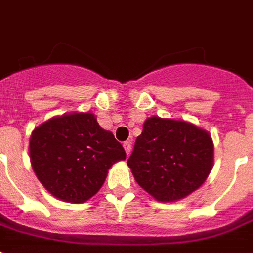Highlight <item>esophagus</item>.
Here are the masks:
<instances>
[{"label":"esophagus","mask_w":253,"mask_h":253,"mask_svg":"<svg viewBox=\"0 0 253 253\" xmlns=\"http://www.w3.org/2000/svg\"><path fill=\"white\" fill-rule=\"evenodd\" d=\"M123 148H125V151H126L127 155H130V152H131V142H130V140H126V142L123 143Z\"/></svg>","instance_id":"34e87169"}]
</instances>
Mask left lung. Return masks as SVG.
Instances as JSON below:
<instances>
[{"label": "left lung", "mask_w": 253, "mask_h": 253, "mask_svg": "<svg viewBox=\"0 0 253 253\" xmlns=\"http://www.w3.org/2000/svg\"><path fill=\"white\" fill-rule=\"evenodd\" d=\"M213 144L207 131L191 123L148 118L127 165L136 183L159 202L190 195L207 179Z\"/></svg>", "instance_id": "left-lung-1"}]
</instances>
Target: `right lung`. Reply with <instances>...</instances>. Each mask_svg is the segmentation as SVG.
<instances>
[{
  "label": "right lung",
  "instance_id": "obj_1",
  "mask_svg": "<svg viewBox=\"0 0 253 253\" xmlns=\"http://www.w3.org/2000/svg\"><path fill=\"white\" fill-rule=\"evenodd\" d=\"M30 159L38 180L51 195L84 203L105 183L107 169L126 159L122 144L90 113L53 118L33 131Z\"/></svg>",
  "mask_w": 253,
  "mask_h": 253
}]
</instances>
